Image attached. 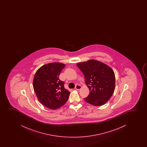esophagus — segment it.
<instances>
[{
	"label": "esophagus",
	"mask_w": 147,
	"mask_h": 147,
	"mask_svg": "<svg viewBox=\"0 0 147 147\" xmlns=\"http://www.w3.org/2000/svg\"><path fill=\"white\" fill-rule=\"evenodd\" d=\"M81 88V86L80 85H79L78 84L76 85V86H75V89H76V90H80V89Z\"/></svg>",
	"instance_id": "34e87169"
}]
</instances>
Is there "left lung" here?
I'll use <instances>...</instances> for the list:
<instances>
[{"label":"left lung","instance_id":"left-lung-1","mask_svg":"<svg viewBox=\"0 0 147 147\" xmlns=\"http://www.w3.org/2000/svg\"><path fill=\"white\" fill-rule=\"evenodd\" d=\"M77 66L84 75L90 91L84 100L94 106H101L109 100L114 92L115 75L112 69L103 63L91 60Z\"/></svg>","mask_w":147,"mask_h":147}]
</instances>
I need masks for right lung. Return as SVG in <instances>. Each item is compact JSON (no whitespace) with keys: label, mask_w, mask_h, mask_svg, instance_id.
I'll list each match as a JSON object with an SVG mask.
<instances>
[{"label":"right lung","mask_w":147,"mask_h":147,"mask_svg":"<svg viewBox=\"0 0 147 147\" xmlns=\"http://www.w3.org/2000/svg\"><path fill=\"white\" fill-rule=\"evenodd\" d=\"M65 65L52 63L45 65L34 75L33 87L38 100L51 109L62 107L69 98L70 92L64 88V82L59 76Z\"/></svg>","instance_id":"1"}]
</instances>
